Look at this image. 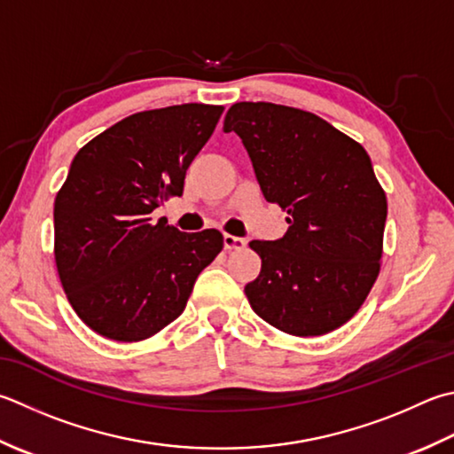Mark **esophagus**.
<instances>
[{
	"label": "esophagus",
	"mask_w": 454,
	"mask_h": 454,
	"mask_svg": "<svg viewBox=\"0 0 454 454\" xmlns=\"http://www.w3.org/2000/svg\"><path fill=\"white\" fill-rule=\"evenodd\" d=\"M244 246H246L244 238L224 234V247H226V250H239V247H244Z\"/></svg>",
	"instance_id": "34e87169"
}]
</instances>
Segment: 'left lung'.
<instances>
[{
	"instance_id": "1",
	"label": "left lung",
	"mask_w": 454,
	"mask_h": 454,
	"mask_svg": "<svg viewBox=\"0 0 454 454\" xmlns=\"http://www.w3.org/2000/svg\"><path fill=\"white\" fill-rule=\"evenodd\" d=\"M224 129L252 159L268 202L287 212L279 239H252L262 271L244 287L254 313L279 331L318 336L350 321L380 271L386 192L356 141L318 115L238 102Z\"/></svg>"
}]
</instances>
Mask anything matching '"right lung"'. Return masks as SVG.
<instances>
[{
  "instance_id": "right-lung-1",
  "label": "right lung",
  "mask_w": 454,
  "mask_h": 454,
  "mask_svg": "<svg viewBox=\"0 0 454 454\" xmlns=\"http://www.w3.org/2000/svg\"><path fill=\"white\" fill-rule=\"evenodd\" d=\"M222 106L181 104L128 115L78 151L55 200V260L76 315L118 342L149 339L179 317L199 273L224 246L151 212L181 197L186 168Z\"/></svg>"
}]
</instances>
